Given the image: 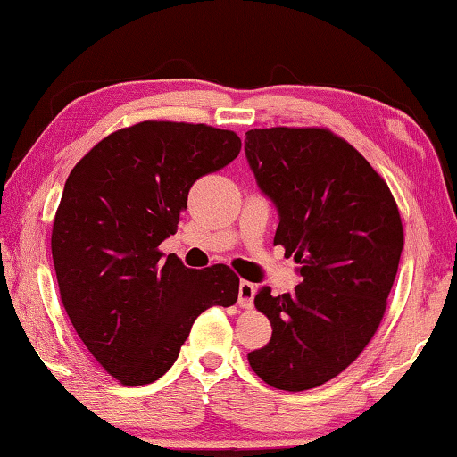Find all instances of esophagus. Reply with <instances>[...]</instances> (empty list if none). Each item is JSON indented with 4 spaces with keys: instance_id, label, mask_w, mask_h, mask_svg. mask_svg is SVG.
I'll use <instances>...</instances> for the list:
<instances>
[{
    "instance_id": "1",
    "label": "esophagus",
    "mask_w": 457,
    "mask_h": 457,
    "mask_svg": "<svg viewBox=\"0 0 457 457\" xmlns=\"http://www.w3.org/2000/svg\"><path fill=\"white\" fill-rule=\"evenodd\" d=\"M254 295H256V287L248 280H242L240 291H237V305L242 309H252V305H254Z\"/></svg>"
}]
</instances>
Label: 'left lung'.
Segmentation results:
<instances>
[{
    "mask_svg": "<svg viewBox=\"0 0 457 457\" xmlns=\"http://www.w3.org/2000/svg\"><path fill=\"white\" fill-rule=\"evenodd\" d=\"M258 189L274 203V244L295 256L301 282L254 305L272 337L248 360L266 385L309 390L337 376L378 329L403 252L388 185L342 137L321 128L245 132Z\"/></svg>",
    "mask_w": 457,
    "mask_h": 457,
    "instance_id": "left-lung-1",
    "label": "left lung"
}]
</instances>
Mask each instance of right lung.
<instances>
[{
    "instance_id": "1",
    "label": "right lung",
    "mask_w": 457,
    "mask_h": 457,
    "mask_svg": "<svg viewBox=\"0 0 457 457\" xmlns=\"http://www.w3.org/2000/svg\"><path fill=\"white\" fill-rule=\"evenodd\" d=\"M240 148L229 129L142 121L71 170L50 240L56 280L72 328L121 385L161 378L203 311L237 301L240 278L226 264L193 270L158 245L175 234L195 180Z\"/></svg>"
}]
</instances>
